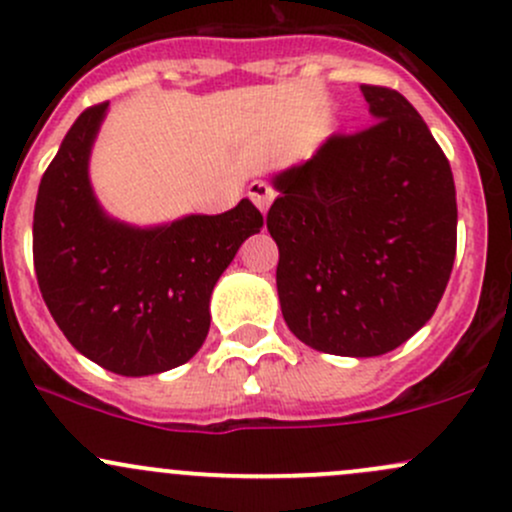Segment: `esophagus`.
Here are the masks:
<instances>
[{
  "label": "esophagus",
  "instance_id": "34e87169",
  "mask_svg": "<svg viewBox=\"0 0 512 512\" xmlns=\"http://www.w3.org/2000/svg\"><path fill=\"white\" fill-rule=\"evenodd\" d=\"M247 196H250L252 204H255L257 209L267 213L269 204L274 201V189L269 187L267 182H262V179H255V182H250V187H247Z\"/></svg>",
  "mask_w": 512,
  "mask_h": 512
}]
</instances>
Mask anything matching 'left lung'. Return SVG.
<instances>
[{
	"mask_svg": "<svg viewBox=\"0 0 512 512\" xmlns=\"http://www.w3.org/2000/svg\"><path fill=\"white\" fill-rule=\"evenodd\" d=\"M362 94L374 126L279 172L267 213L286 325L340 357L386 355L418 333L457 252L454 179L430 128L396 89Z\"/></svg>",
	"mask_w": 512,
	"mask_h": 512,
	"instance_id": "8db88e82",
	"label": "left lung"
}]
</instances>
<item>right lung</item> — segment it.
Segmentation results:
<instances>
[{"label":"right lung","mask_w":512,"mask_h":512,"mask_svg":"<svg viewBox=\"0 0 512 512\" xmlns=\"http://www.w3.org/2000/svg\"><path fill=\"white\" fill-rule=\"evenodd\" d=\"M109 101L72 123L41 179L33 267L50 316L70 345L121 376L189 362L211 325V291L238 247L260 233L250 199L218 216L138 228L101 209L89 155Z\"/></svg>","instance_id":"obj_1"}]
</instances>
